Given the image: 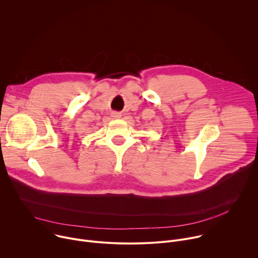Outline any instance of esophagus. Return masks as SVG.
<instances>
[{
	"label": "esophagus",
	"mask_w": 258,
	"mask_h": 258,
	"mask_svg": "<svg viewBox=\"0 0 258 258\" xmlns=\"http://www.w3.org/2000/svg\"><path fill=\"white\" fill-rule=\"evenodd\" d=\"M112 117L113 118H120L121 117V114L119 112H112Z\"/></svg>",
	"instance_id": "obj_1"
}]
</instances>
